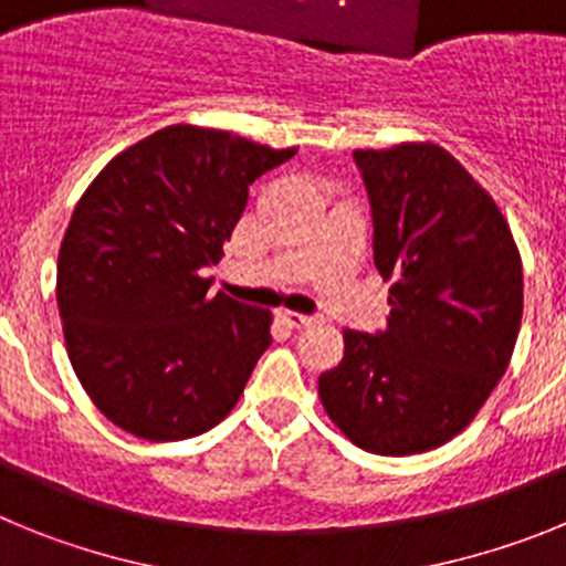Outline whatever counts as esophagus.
I'll list each match as a JSON object with an SVG mask.
<instances>
[{
  "instance_id": "34e87169",
  "label": "esophagus",
  "mask_w": 566,
  "mask_h": 566,
  "mask_svg": "<svg viewBox=\"0 0 566 566\" xmlns=\"http://www.w3.org/2000/svg\"><path fill=\"white\" fill-rule=\"evenodd\" d=\"M277 319L289 328H306L314 323V319L306 317V314H294V312H277Z\"/></svg>"
}]
</instances>
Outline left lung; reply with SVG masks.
<instances>
[{
    "instance_id": "left-lung-1",
    "label": "left lung",
    "mask_w": 566,
    "mask_h": 566,
    "mask_svg": "<svg viewBox=\"0 0 566 566\" xmlns=\"http://www.w3.org/2000/svg\"><path fill=\"white\" fill-rule=\"evenodd\" d=\"M374 263L391 280L385 332L345 328L319 399L345 437L379 457L433 451L488 402L522 326V258L482 184L437 144L357 149Z\"/></svg>"
}]
</instances>
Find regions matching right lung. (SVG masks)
<instances>
[{
  "instance_id": "obj_1",
  "label": "right lung",
  "mask_w": 566,
  "mask_h": 566,
  "mask_svg": "<svg viewBox=\"0 0 566 566\" xmlns=\"http://www.w3.org/2000/svg\"><path fill=\"white\" fill-rule=\"evenodd\" d=\"M297 153L172 124L96 175L59 249L56 300L78 382L133 437L178 442L221 422L272 345V314L203 277L249 184Z\"/></svg>"
}]
</instances>
